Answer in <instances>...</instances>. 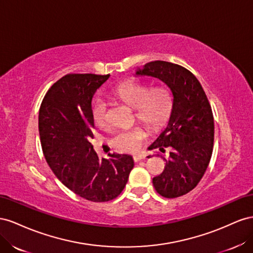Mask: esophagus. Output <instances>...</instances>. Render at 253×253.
<instances>
[{
    "label": "esophagus",
    "mask_w": 253,
    "mask_h": 253,
    "mask_svg": "<svg viewBox=\"0 0 253 253\" xmlns=\"http://www.w3.org/2000/svg\"><path fill=\"white\" fill-rule=\"evenodd\" d=\"M144 158L143 156H133V161L134 162H139V161H141V160H144Z\"/></svg>",
    "instance_id": "34e87169"
}]
</instances>
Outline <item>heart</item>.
I'll list each match as a JSON object with an SVG mask.
<instances>
[{"instance_id": "obj_1", "label": "heart", "mask_w": 253, "mask_h": 253, "mask_svg": "<svg viewBox=\"0 0 253 253\" xmlns=\"http://www.w3.org/2000/svg\"><path fill=\"white\" fill-rule=\"evenodd\" d=\"M113 95L121 102L132 107L135 117L150 128L160 127L168 120L171 100L169 92L161 85L148 88L146 84L128 81L119 84L113 90ZM107 102L97 97L92 103L91 118L94 125L104 128L107 125ZM147 133L141 127H133L115 133L110 144L123 153H136L142 143L146 140Z\"/></svg>"}]
</instances>
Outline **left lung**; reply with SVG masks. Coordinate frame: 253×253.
<instances>
[{"mask_svg": "<svg viewBox=\"0 0 253 253\" xmlns=\"http://www.w3.org/2000/svg\"><path fill=\"white\" fill-rule=\"evenodd\" d=\"M135 75L160 79L171 94L168 126L148 149L162 153L170 147L162 174L153 178L156 191L165 198L191 192L205 175L214 143V119L206 93L189 70L168 61L156 60L138 69Z\"/></svg>", "mask_w": 253, "mask_h": 253, "instance_id": "8db88e82", "label": "left lung"}]
</instances>
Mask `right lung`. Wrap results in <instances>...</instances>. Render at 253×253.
Here are the masks:
<instances>
[{"label": "right lung", "mask_w": 253, "mask_h": 253, "mask_svg": "<svg viewBox=\"0 0 253 253\" xmlns=\"http://www.w3.org/2000/svg\"><path fill=\"white\" fill-rule=\"evenodd\" d=\"M109 76H63L50 86L39 111L40 141L48 167L72 192L93 203L117 198L134 165L129 155L99 159L90 143L94 138L92 98Z\"/></svg>", "instance_id": "obj_1"}]
</instances>
